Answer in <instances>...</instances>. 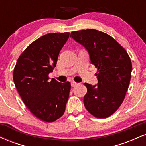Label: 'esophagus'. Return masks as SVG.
Masks as SVG:
<instances>
[{
	"instance_id": "esophagus-1",
	"label": "esophagus",
	"mask_w": 146,
	"mask_h": 146,
	"mask_svg": "<svg viewBox=\"0 0 146 146\" xmlns=\"http://www.w3.org/2000/svg\"><path fill=\"white\" fill-rule=\"evenodd\" d=\"M71 86H76L77 84H78V83L75 82H74V81H72L71 82Z\"/></svg>"
}]
</instances>
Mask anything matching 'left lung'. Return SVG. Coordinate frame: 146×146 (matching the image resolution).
<instances>
[{"instance_id":"left-lung-1","label":"left lung","mask_w":146,"mask_h":146,"mask_svg":"<svg viewBox=\"0 0 146 146\" xmlns=\"http://www.w3.org/2000/svg\"><path fill=\"white\" fill-rule=\"evenodd\" d=\"M70 36L86 48L91 64L98 68V84L84 83L85 108L97 118L111 116L124 100L131 78L132 62L128 53L113 37L98 30L72 31Z\"/></svg>"}]
</instances>
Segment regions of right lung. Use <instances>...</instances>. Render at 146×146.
<instances>
[{"label": "right lung", "mask_w": 146, "mask_h": 146, "mask_svg": "<svg viewBox=\"0 0 146 146\" xmlns=\"http://www.w3.org/2000/svg\"><path fill=\"white\" fill-rule=\"evenodd\" d=\"M69 32L51 33L31 43L16 64L13 79L20 96L31 113L46 122H53L64 115L71 83L48 80L56 66L60 50Z\"/></svg>", "instance_id": "1"}]
</instances>
